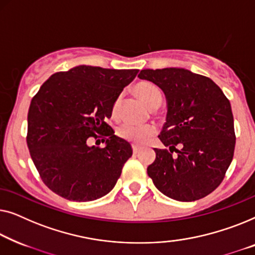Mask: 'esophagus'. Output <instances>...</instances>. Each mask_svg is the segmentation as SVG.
I'll return each mask as SVG.
<instances>
[{
    "label": "esophagus",
    "instance_id": "34e87169",
    "mask_svg": "<svg viewBox=\"0 0 255 255\" xmlns=\"http://www.w3.org/2000/svg\"><path fill=\"white\" fill-rule=\"evenodd\" d=\"M132 152H134V155H136V153L139 152V148H137L136 145H132Z\"/></svg>",
    "mask_w": 255,
    "mask_h": 255
}]
</instances>
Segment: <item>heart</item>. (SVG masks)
<instances>
[{
	"instance_id": "heart-1",
	"label": "heart",
	"mask_w": 255,
	"mask_h": 255,
	"mask_svg": "<svg viewBox=\"0 0 255 255\" xmlns=\"http://www.w3.org/2000/svg\"><path fill=\"white\" fill-rule=\"evenodd\" d=\"M134 92L136 97L149 109H157L159 106L160 100H162V93H160L159 89L155 84L149 83V82H141V83H138L134 88ZM120 102V97H118L114 100L112 106L113 117L118 116ZM117 132L121 138L134 143V144L141 145L148 142L156 134V128L153 126H135V125L131 124H123L118 128Z\"/></svg>"
}]
</instances>
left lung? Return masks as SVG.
<instances>
[{
    "label": "left lung",
    "mask_w": 255,
    "mask_h": 255,
    "mask_svg": "<svg viewBox=\"0 0 255 255\" xmlns=\"http://www.w3.org/2000/svg\"><path fill=\"white\" fill-rule=\"evenodd\" d=\"M141 80L164 92L166 123L146 171L168 198L192 202L216 189L234 158L236 135L229 99L210 78L184 68L144 69Z\"/></svg>",
    "instance_id": "8db88e82"
}]
</instances>
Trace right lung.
Returning <instances> with one entry per match:
<instances>
[{"instance_id":"right-lung-1","label":"right lung","mask_w":255,"mask_h":255,"mask_svg":"<svg viewBox=\"0 0 255 255\" xmlns=\"http://www.w3.org/2000/svg\"><path fill=\"white\" fill-rule=\"evenodd\" d=\"M137 73L82 64L52 75L41 85L28 109L26 142L51 191L76 202L112 191L132 150L106 120ZM91 137L102 138L106 148L89 146Z\"/></svg>"}]
</instances>
